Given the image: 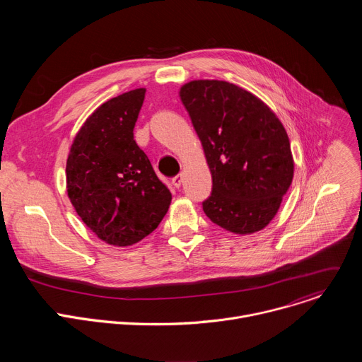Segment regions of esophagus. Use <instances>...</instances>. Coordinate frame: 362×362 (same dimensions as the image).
I'll return each mask as SVG.
<instances>
[{"label":"esophagus","mask_w":362,"mask_h":362,"mask_svg":"<svg viewBox=\"0 0 362 362\" xmlns=\"http://www.w3.org/2000/svg\"><path fill=\"white\" fill-rule=\"evenodd\" d=\"M182 180H183V177H182V175H177V176H175L173 179H172V183H173V186L175 187H180V185H182Z\"/></svg>","instance_id":"esophagus-1"}]
</instances>
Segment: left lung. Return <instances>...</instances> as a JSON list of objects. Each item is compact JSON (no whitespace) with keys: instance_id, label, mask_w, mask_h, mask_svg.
<instances>
[{"instance_id":"left-lung-1","label":"left lung","mask_w":362,"mask_h":362,"mask_svg":"<svg viewBox=\"0 0 362 362\" xmlns=\"http://www.w3.org/2000/svg\"><path fill=\"white\" fill-rule=\"evenodd\" d=\"M179 94L212 173L203 212L238 235L264 229L293 177L285 127L261 98L228 81L193 80Z\"/></svg>"}]
</instances>
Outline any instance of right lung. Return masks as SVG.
I'll use <instances>...</instances> for the list:
<instances>
[{
  "label": "right lung",
  "instance_id": "obj_1",
  "mask_svg": "<svg viewBox=\"0 0 362 362\" xmlns=\"http://www.w3.org/2000/svg\"><path fill=\"white\" fill-rule=\"evenodd\" d=\"M144 94L146 88H136L95 109L76 134L66 166L67 193L77 215L115 246H130L150 235L172 202L133 137Z\"/></svg>",
  "mask_w": 362,
  "mask_h": 362
}]
</instances>
